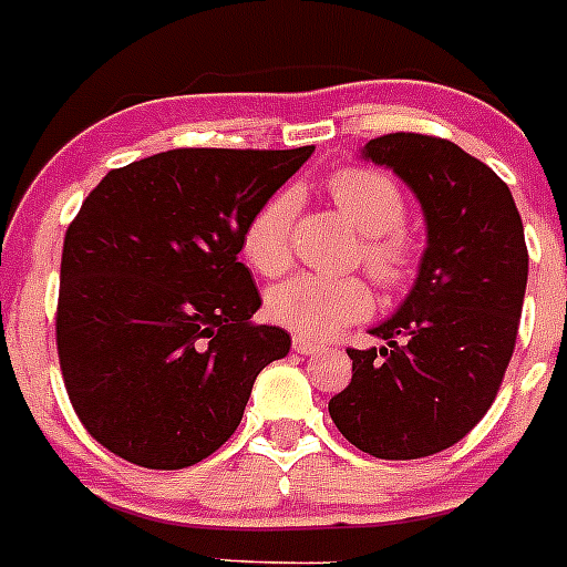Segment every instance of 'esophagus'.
<instances>
[{
    "label": "esophagus",
    "mask_w": 567,
    "mask_h": 567,
    "mask_svg": "<svg viewBox=\"0 0 567 567\" xmlns=\"http://www.w3.org/2000/svg\"><path fill=\"white\" fill-rule=\"evenodd\" d=\"M292 349L298 354H318V352H323V346L315 343V340H309V338H303V334L292 338Z\"/></svg>",
    "instance_id": "esophagus-1"
}]
</instances>
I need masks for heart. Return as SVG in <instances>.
<instances>
[{"instance_id": "heart-1", "label": "heart", "mask_w": 567, "mask_h": 567, "mask_svg": "<svg viewBox=\"0 0 567 567\" xmlns=\"http://www.w3.org/2000/svg\"><path fill=\"white\" fill-rule=\"evenodd\" d=\"M327 189L346 221L363 235L358 264H363L374 284L383 289H400L409 284L417 267V249L403 227L409 204L392 175L374 167H343L329 175ZM295 207V193L280 189L260 204L247 221L240 244L255 272L272 278L289 267ZM369 312L372 292L354 275L323 278L300 272L267 295L269 318L303 338H329L349 323L363 320Z\"/></svg>"}]
</instances>
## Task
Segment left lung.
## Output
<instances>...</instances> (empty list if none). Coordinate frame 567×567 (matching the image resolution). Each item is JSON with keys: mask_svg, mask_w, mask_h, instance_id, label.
I'll return each mask as SVG.
<instances>
[{"mask_svg": "<svg viewBox=\"0 0 567 567\" xmlns=\"http://www.w3.org/2000/svg\"><path fill=\"white\" fill-rule=\"evenodd\" d=\"M423 204L429 247L383 349H346L352 383L329 400L338 432L380 460H420L485 417L517 343L528 284L523 218L508 184L454 142L389 133L363 147Z\"/></svg>", "mask_w": 567, "mask_h": 567, "instance_id": "obj_1", "label": "left lung"}]
</instances>
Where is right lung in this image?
Listing matches in <instances>:
<instances>
[{
	"label": "right lung",
	"mask_w": 567,
	"mask_h": 567,
	"mask_svg": "<svg viewBox=\"0 0 567 567\" xmlns=\"http://www.w3.org/2000/svg\"><path fill=\"white\" fill-rule=\"evenodd\" d=\"M315 147H182L110 169L64 233L56 349L90 437L144 468L235 434L289 334L255 323L244 227Z\"/></svg>",
	"instance_id": "1"
}]
</instances>
